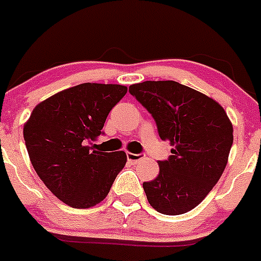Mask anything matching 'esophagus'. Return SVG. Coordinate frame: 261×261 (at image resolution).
I'll list each match as a JSON object with an SVG mask.
<instances>
[{
	"label": "esophagus",
	"mask_w": 261,
	"mask_h": 261,
	"mask_svg": "<svg viewBox=\"0 0 261 261\" xmlns=\"http://www.w3.org/2000/svg\"><path fill=\"white\" fill-rule=\"evenodd\" d=\"M143 158V154H136V153H127V160L132 165H137Z\"/></svg>",
	"instance_id": "obj_1"
}]
</instances>
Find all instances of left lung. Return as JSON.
Masks as SVG:
<instances>
[{
  "mask_svg": "<svg viewBox=\"0 0 261 261\" xmlns=\"http://www.w3.org/2000/svg\"><path fill=\"white\" fill-rule=\"evenodd\" d=\"M129 93L154 118L162 141L173 148L160 173L143 182L149 205L165 215L195 208L214 189L227 165L232 123L216 100L172 80L143 82Z\"/></svg>",
  "mask_w": 261,
  "mask_h": 261,
  "instance_id": "1",
  "label": "left lung"
}]
</instances>
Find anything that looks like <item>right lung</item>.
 I'll return each instance as SVG.
<instances>
[{
  "mask_svg": "<svg viewBox=\"0 0 261 261\" xmlns=\"http://www.w3.org/2000/svg\"><path fill=\"white\" fill-rule=\"evenodd\" d=\"M128 88L84 83L37 104L23 125L29 157L45 186L75 208H89L107 197L127 162L123 150L90 147L103 132L113 107Z\"/></svg>",
  "mask_w": 261,
  "mask_h": 261,
  "instance_id": "obj_1",
  "label": "right lung"
}]
</instances>
